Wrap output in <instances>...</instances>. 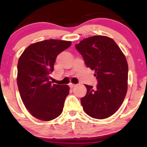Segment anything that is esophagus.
<instances>
[{
    "label": "esophagus",
    "instance_id": "1",
    "mask_svg": "<svg viewBox=\"0 0 147 147\" xmlns=\"http://www.w3.org/2000/svg\"><path fill=\"white\" fill-rule=\"evenodd\" d=\"M69 87H70L71 88H74V87H75L76 86V84H72V83H70L69 84Z\"/></svg>",
    "mask_w": 147,
    "mask_h": 147
}]
</instances>
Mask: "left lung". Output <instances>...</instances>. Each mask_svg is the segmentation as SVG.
I'll list each match as a JSON object with an SVG mask.
<instances>
[{
	"mask_svg": "<svg viewBox=\"0 0 147 147\" xmlns=\"http://www.w3.org/2000/svg\"><path fill=\"white\" fill-rule=\"evenodd\" d=\"M75 47L98 80L96 88L85 85L87 93L81 98L84 111L94 119L108 118L118 110L127 92L126 57L113 39L107 36L86 38Z\"/></svg>",
	"mask_w": 147,
	"mask_h": 147,
	"instance_id": "left-lung-1",
	"label": "left lung"
}]
</instances>
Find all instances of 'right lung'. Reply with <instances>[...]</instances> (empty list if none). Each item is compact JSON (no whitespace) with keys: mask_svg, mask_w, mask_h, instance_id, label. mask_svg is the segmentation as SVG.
<instances>
[{"mask_svg":"<svg viewBox=\"0 0 147 147\" xmlns=\"http://www.w3.org/2000/svg\"><path fill=\"white\" fill-rule=\"evenodd\" d=\"M71 41L47 39L30 45L19 57L17 82L22 101L32 116L49 121L62 113L69 93L67 85L53 84L49 74L56 57Z\"/></svg>","mask_w":147,"mask_h":147,"instance_id":"1","label":"right lung"}]
</instances>
